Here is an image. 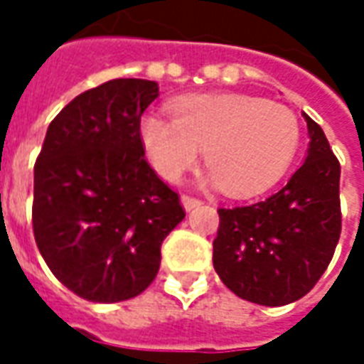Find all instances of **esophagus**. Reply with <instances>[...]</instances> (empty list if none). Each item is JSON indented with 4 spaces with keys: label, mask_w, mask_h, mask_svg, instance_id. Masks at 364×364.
Wrapping results in <instances>:
<instances>
[{
    "label": "esophagus",
    "mask_w": 364,
    "mask_h": 364,
    "mask_svg": "<svg viewBox=\"0 0 364 364\" xmlns=\"http://www.w3.org/2000/svg\"><path fill=\"white\" fill-rule=\"evenodd\" d=\"M181 205L185 210H193V208H197V206H200L203 203L198 200V198L195 197H189V195H183L181 197Z\"/></svg>",
    "instance_id": "34e87169"
}]
</instances>
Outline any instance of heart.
<instances>
[{
  "mask_svg": "<svg viewBox=\"0 0 364 364\" xmlns=\"http://www.w3.org/2000/svg\"><path fill=\"white\" fill-rule=\"evenodd\" d=\"M140 138L151 166L166 181H179L203 150L208 181L245 197L281 177L300 144V124L284 105L247 95L179 99L171 120L146 112Z\"/></svg>",
  "mask_w": 364,
  "mask_h": 364,
  "instance_id": "obj_1",
  "label": "heart"
}]
</instances>
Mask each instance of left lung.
Returning <instances> with one entry per match:
<instances>
[{
  "label": "left lung",
  "instance_id": "1",
  "mask_svg": "<svg viewBox=\"0 0 364 364\" xmlns=\"http://www.w3.org/2000/svg\"><path fill=\"white\" fill-rule=\"evenodd\" d=\"M308 151L289 183L252 205L218 208L213 263L236 296L284 306L308 294L341 234V167L320 124L306 112Z\"/></svg>",
  "mask_w": 364,
  "mask_h": 364
}]
</instances>
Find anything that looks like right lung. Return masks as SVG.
<instances>
[{"mask_svg": "<svg viewBox=\"0 0 364 364\" xmlns=\"http://www.w3.org/2000/svg\"><path fill=\"white\" fill-rule=\"evenodd\" d=\"M158 95V83L132 77L83 91L52 120L36 158L38 252L91 302L148 289L164 240L185 218L177 193L144 159L140 119Z\"/></svg>", "mask_w": 364, "mask_h": 364, "instance_id": "1", "label": "right lung"}]
</instances>
